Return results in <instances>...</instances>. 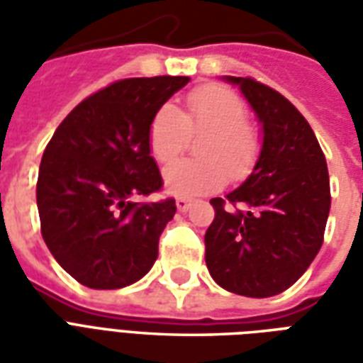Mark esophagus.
<instances>
[{
	"label": "esophagus",
	"instance_id": "34e87169",
	"mask_svg": "<svg viewBox=\"0 0 363 363\" xmlns=\"http://www.w3.org/2000/svg\"><path fill=\"white\" fill-rule=\"evenodd\" d=\"M174 204H177V210H179V212H186L190 206H192V198L179 196L174 200Z\"/></svg>",
	"mask_w": 363,
	"mask_h": 363
}]
</instances>
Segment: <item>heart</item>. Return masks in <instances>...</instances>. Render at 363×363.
<instances>
[{
    "label": "heart",
    "instance_id": "obj_1",
    "mask_svg": "<svg viewBox=\"0 0 363 363\" xmlns=\"http://www.w3.org/2000/svg\"><path fill=\"white\" fill-rule=\"evenodd\" d=\"M190 132L206 134L200 159H179L163 169L169 192L200 196L221 189L231 179H245L257 163L260 142L247 124V106L233 91L221 85H204L189 95L184 114L173 103L161 104L150 124L153 157L167 163L189 143Z\"/></svg>",
    "mask_w": 363,
    "mask_h": 363
}]
</instances>
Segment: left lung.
Here are the masks:
<instances>
[{"label": "left lung", "mask_w": 363, "mask_h": 363, "mask_svg": "<svg viewBox=\"0 0 363 363\" xmlns=\"http://www.w3.org/2000/svg\"><path fill=\"white\" fill-rule=\"evenodd\" d=\"M237 85L259 120L262 143L241 186L212 198L206 267L218 286L247 297H272L296 284L317 257L330 210L325 155L309 122L278 91L251 77Z\"/></svg>", "instance_id": "obj_1"}]
</instances>
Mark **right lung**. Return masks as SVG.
Listing matches in <instances>:
<instances>
[{"label": "right lung", "instance_id": "obj_1", "mask_svg": "<svg viewBox=\"0 0 363 363\" xmlns=\"http://www.w3.org/2000/svg\"><path fill=\"white\" fill-rule=\"evenodd\" d=\"M190 77H134L87 96L44 150L36 206L46 247L75 280L93 289L126 288L157 259L174 200L135 202L161 189L150 124Z\"/></svg>", "mask_w": 363, "mask_h": 363}]
</instances>
